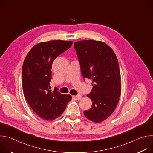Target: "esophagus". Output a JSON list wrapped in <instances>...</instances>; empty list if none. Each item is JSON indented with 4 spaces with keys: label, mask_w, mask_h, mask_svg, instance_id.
<instances>
[{
    "label": "esophagus",
    "mask_w": 153,
    "mask_h": 153,
    "mask_svg": "<svg viewBox=\"0 0 153 153\" xmlns=\"http://www.w3.org/2000/svg\"><path fill=\"white\" fill-rule=\"evenodd\" d=\"M74 97L76 99H77V100H80V99H82V96L81 95L79 94V95H77V96H74Z\"/></svg>",
    "instance_id": "obj_1"
}]
</instances>
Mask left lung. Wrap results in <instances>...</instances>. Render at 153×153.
<instances>
[{
  "label": "left lung",
  "instance_id": "8db88e82",
  "mask_svg": "<svg viewBox=\"0 0 153 153\" xmlns=\"http://www.w3.org/2000/svg\"><path fill=\"white\" fill-rule=\"evenodd\" d=\"M74 47L83 77L92 80L93 89L87 97L93 104L90 110L83 112L84 115L94 122H101L113 113L121 94L117 57L110 47L100 41H78Z\"/></svg>",
  "mask_w": 153,
  "mask_h": 153
}]
</instances>
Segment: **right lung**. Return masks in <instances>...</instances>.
Here are the masks:
<instances>
[{
  "label": "right lung",
  "mask_w": 153,
  "mask_h": 153,
  "mask_svg": "<svg viewBox=\"0 0 153 153\" xmlns=\"http://www.w3.org/2000/svg\"><path fill=\"white\" fill-rule=\"evenodd\" d=\"M72 41L51 40L33 47L27 55L22 71L24 94L33 111L40 117L53 120L59 117L71 100L50 86L52 63L56 57L69 49Z\"/></svg>",
  "instance_id": "add662e5"
}]
</instances>
